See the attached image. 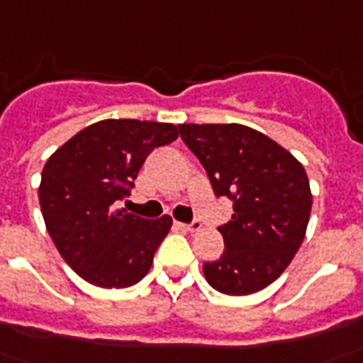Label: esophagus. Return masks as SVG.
Masks as SVG:
<instances>
[{
	"instance_id": "obj_1",
	"label": "esophagus",
	"mask_w": 363,
	"mask_h": 363,
	"mask_svg": "<svg viewBox=\"0 0 363 363\" xmlns=\"http://www.w3.org/2000/svg\"><path fill=\"white\" fill-rule=\"evenodd\" d=\"M182 228V230H186V232H199L200 228H202V224H200L199 220H192L190 224H179Z\"/></svg>"
}]
</instances>
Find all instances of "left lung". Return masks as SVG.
I'll list each match as a JSON object with an SVG mask.
<instances>
[{
    "label": "left lung",
    "instance_id": "8db88e82",
    "mask_svg": "<svg viewBox=\"0 0 363 363\" xmlns=\"http://www.w3.org/2000/svg\"><path fill=\"white\" fill-rule=\"evenodd\" d=\"M179 133L214 194L234 202L232 220L218 228L225 250L204 263V277L224 295L257 293L287 269L305 240L313 206L305 167L240 123H181Z\"/></svg>",
    "mask_w": 363,
    "mask_h": 363
}]
</instances>
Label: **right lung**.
Returning <instances> with one entry per match:
<instances>
[{"label": "right lung", "mask_w": 363, "mask_h": 363, "mask_svg": "<svg viewBox=\"0 0 363 363\" xmlns=\"http://www.w3.org/2000/svg\"><path fill=\"white\" fill-rule=\"evenodd\" d=\"M179 138L159 121L104 120L78 131L49 157L39 202L62 259L96 287H131L145 277L173 220H145L113 202L129 196L141 164Z\"/></svg>", "instance_id": "right-lung-1"}]
</instances>
